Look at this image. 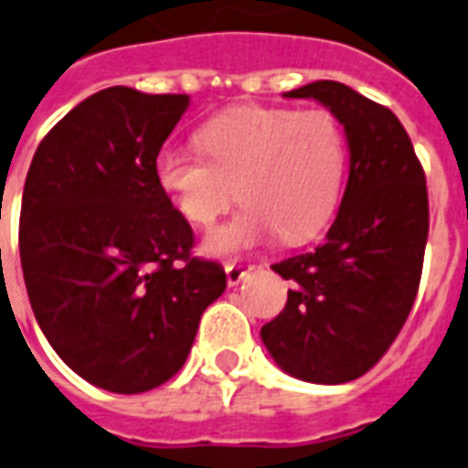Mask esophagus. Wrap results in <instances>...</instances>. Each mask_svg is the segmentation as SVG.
I'll list each match as a JSON object with an SVG mask.
<instances>
[{"mask_svg":"<svg viewBox=\"0 0 468 468\" xmlns=\"http://www.w3.org/2000/svg\"><path fill=\"white\" fill-rule=\"evenodd\" d=\"M225 270H227V284H229V287H237L243 277L256 270V265H241V262H229Z\"/></svg>","mask_w":468,"mask_h":468,"instance_id":"esophagus-1","label":"esophagus"}]
</instances>
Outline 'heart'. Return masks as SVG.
Here are the masks:
<instances>
[{
    "label": "heart",
    "instance_id": "b5f03b06",
    "mask_svg": "<svg viewBox=\"0 0 468 468\" xmlns=\"http://www.w3.org/2000/svg\"><path fill=\"white\" fill-rule=\"evenodd\" d=\"M203 155L165 145L157 186L188 225L207 229L241 200L237 218L206 239L218 258L256 249L277 234L313 239L335 215L346 174V138L327 110L239 107L198 131Z\"/></svg>",
    "mask_w": 468,
    "mask_h": 468
}]
</instances>
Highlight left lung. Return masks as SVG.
Masks as SVG:
<instances>
[{
    "mask_svg": "<svg viewBox=\"0 0 468 468\" xmlns=\"http://www.w3.org/2000/svg\"><path fill=\"white\" fill-rule=\"evenodd\" d=\"M284 98L318 100L345 126L349 179L325 241L272 265L292 289L261 337L289 376L342 385L380 361L414 306L428 241L426 174L399 119L345 83L315 80Z\"/></svg>",
    "mask_w": 468,
    "mask_h": 468,
    "instance_id": "left-lung-1",
    "label": "left lung"
}]
</instances>
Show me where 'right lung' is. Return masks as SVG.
<instances>
[{
  "mask_svg": "<svg viewBox=\"0 0 468 468\" xmlns=\"http://www.w3.org/2000/svg\"><path fill=\"white\" fill-rule=\"evenodd\" d=\"M188 95L114 86L76 104L35 150L18 250L35 320L73 373L117 395L184 366L227 287L155 179Z\"/></svg>",
  "mask_w": 468,
  "mask_h": 468,
  "instance_id": "right-lung-1",
  "label": "right lung"
}]
</instances>
